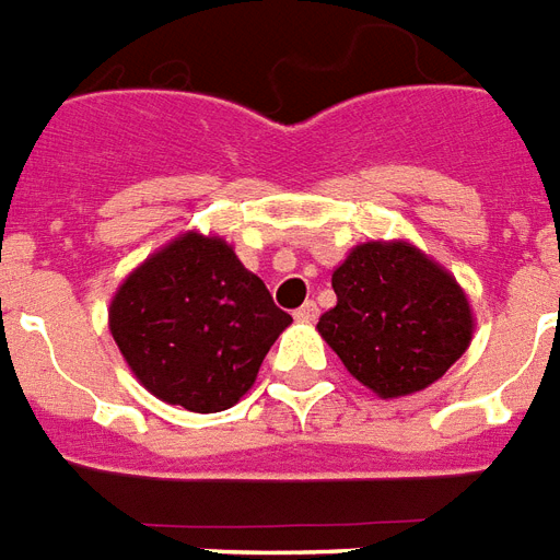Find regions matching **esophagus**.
<instances>
[{
	"label": "esophagus",
	"mask_w": 560,
	"mask_h": 560,
	"mask_svg": "<svg viewBox=\"0 0 560 560\" xmlns=\"http://www.w3.org/2000/svg\"><path fill=\"white\" fill-rule=\"evenodd\" d=\"M294 317H298V320H303V324H312V320H317V303L306 301L301 308H298V312H294Z\"/></svg>",
	"instance_id": "1"
}]
</instances>
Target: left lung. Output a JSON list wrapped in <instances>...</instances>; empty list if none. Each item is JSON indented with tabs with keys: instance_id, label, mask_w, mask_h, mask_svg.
<instances>
[{
	"instance_id": "1",
	"label": "left lung",
	"mask_w": 560,
	"mask_h": 560,
	"mask_svg": "<svg viewBox=\"0 0 560 560\" xmlns=\"http://www.w3.org/2000/svg\"><path fill=\"white\" fill-rule=\"evenodd\" d=\"M332 289L338 303L317 332L378 399L440 382L474 338V308L457 277L407 240L355 245L332 271Z\"/></svg>"
}]
</instances>
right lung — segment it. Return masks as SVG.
<instances>
[{"label": "right lung", "instance_id": "add662e5", "mask_svg": "<svg viewBox=\"0 0 560 560\" xmlns=\"http://www.w3.org/2000/svg\"><path fill=\"white\" fill-rule=\"evenodd\" d=\"M292 315L222 236L185 231L124 277L109 332L141 387L194 413L234 407Z\"/></svg>", "mask_w": 560, "mask_h": 560}]
</instances>
